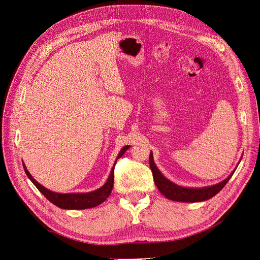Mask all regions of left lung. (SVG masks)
<instances>
[{
	"mask_svg": "<svg viewBox=\"0 0 260 260\" xmlns=\"http://www.w3.org/2000/svg\"><path fill=\"white\" fill-rule=\"evenodd\" d=\"M149 167L153 172L154 182L158 188L159 192L171 201L176 202H183V203H196V202H204L207 201L211 198H214L216 194H218L222 190V187L226 184L234 174L235 169L231 172V175L224 179L221 182L217 184L210 185V186H204V187H185L178 185L174 182H171L166 177L159 171L154 162L153 153H149Z\"/></svg>",
	"mask_w": 260,
	"mask_h": 260,
	"instance_id": "obj_1",
	"label": "left lung"
}]
</instances>
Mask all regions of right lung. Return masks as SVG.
<instances>
[{
  "label": "right lung",
  "mask_w": 260,
  "mask_h": 260,
  "mask_svg": "<svg viewBox=\"0 0 260 260\" xmlns=\"http://www.w3.org/2000/svg\"><path fill=\"white\" fill-rule=\"evenodd\" d=\"M130 147V145H124L121 149L119 154H118L116 161L118 158L125 153V151ZM116 161L114 164V167L116 165ZM23 170H25L27 177L31 180L39 191H40L46 199H48L54 205H56L59 208L62 209H88L92 207H96L100 204L106 201L109 195L112 193L113 186H114V167L111 170V174L108 176V179L104 183L103 186L92 192H86V193H57L50 191L49 188L44 187L40 183L34 179V177L30 175V172L27 170V167L25 162H22Z\"/></svg>",
  "instance_id": "1"
}]
</instances>
